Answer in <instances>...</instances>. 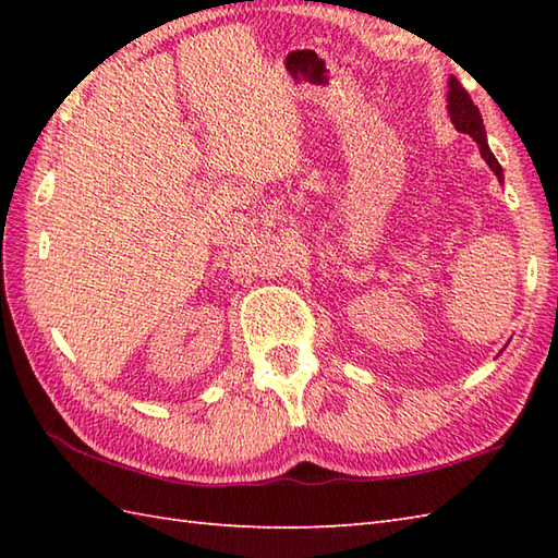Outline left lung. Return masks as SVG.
Here are the masks:
<instances>
[{"mask_svg":"<svg viewBox=\"0 0 558 558\" xmlns=\"http://www.w3.org/2000/svg\"><path fill=\"white\" fill-rule=\"evenodd\" d=\"M448 114H450V122H453L458 132L470 134L472 138L477 141L482 158L487 160V165L494 170V174L499 177V180H504L501 165H499V160L494 158V153L489 150L487 132H484V122H482V114L477 110V105L472 102V98L468 96V90L462 88L460 81L453 78V76H450V81H448Z\"/></svg>","mask_w":558,"mask_h":558,"instance_id":"left-lung-1","label":"left lung"}]
</instances>
